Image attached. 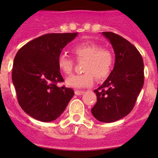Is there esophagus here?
I'll use <instances>...</instances> for the list:
<instances>
[{
    "instance_id": "esophagus-1",
    "label": "esophagus",
    "mask_w": 158,
    "mask_h": 158,
    "mask_svg": "<svg viewBox=\"0 0 158 158\" xmlns=\"http://www.w3.org/2000/svg\"><path fill=\"white\" fill-rule=\"evenodd\" d=\"M74 93L77 95V96H81V95L84 94V93H85V92H84V91H79V90H75Z\"/></svg>"
}]
</instances>
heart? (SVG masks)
Here are the masks:
<instances>
[{
    "label": "heart",
    "instance_id": "heart-1",
    "mask_svg": "<svg viewBox=\"0 0 158 158\" xmlns=\"http://www.w3.org/2000/svg\"><path fill=\"white\" fill-rule=\"evenodd\" d=\"M77 60H85L82 67L83 73L73 74L66 78L65 85L73 89L90 87L95 77L103 80L110 74L114 65V56L111 51L93 42H83L76 44L71 49ZM58 67L64 74H69L73 66V61L66 54H60L58 58Z\"/></svg>",
    "mask_w": 158,
    "mask_h": 158
}]
</instances>
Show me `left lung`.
<instances>
[{
    "instance_id": "obj_1",
    "label": "left lung",
    "mask_w": 158,
    "mask_h": 158,
    "mask_svg": "<svg viewBox=\"0 0 158 158\" xmlns=\"http://www.w3.org/2000/svg\"><path fill=\"white\" fill-rule=\"evenodd\" d=\"M115 52V65L102 85L94 90L97 102L92 108L100 122L112 123L133 109L144 84V64L136 47L113 32H102Z\"/></svg>"
}]
</instances>
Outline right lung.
Here are the masks:
<instances>
[{
    "instance_id": "right-lung-1",
    "label": "right lung",
    "mask_w": 158,
    "mask_h": 158,
    "mask_svg": "<svg viewBox=\"0 0 158 158\" xmlns=\"http://www.w3.org/2000/svg\"><path fill=\"white\" fill-rule=\"evenodd\" d=\"M77 35V32L44 35L16 53L12 83L19 104L32 118L42 122L55 120L73 96L72 89L57 85L64 81L57 62L62 49Z\"/></svg>"
}]
</instances>
